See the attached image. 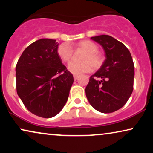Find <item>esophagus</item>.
<instances>
[{
    "instance_id": "34e87169",
    "label": "esophagus",
    "mask_w": 153,
    "mask_h": 153,
    "mask_svg": "<svg viewBox=\"0 0 153 153\" xmlns=\"http://www.w3.org/2000/svg\"><path fill=\"white\" fill-rule=\"evenodd\" d=\"M78 76H79L78 75H74V79L75 81H76L77 79H78Z\"/></svg>"
}]
</instances>
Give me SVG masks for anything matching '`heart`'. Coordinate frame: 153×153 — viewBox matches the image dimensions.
<instances>
[{
    "label": "heart",
    "mask_w": 153,
    "mask_h": 153,
    "mask_svg": "<svg viewBox=\"0 0 153 153\" xmlns=\"http://www.w3.org/2000/svg\"><path fill=\"white\" fill-rule=\"evenodd\" d=\"M79 47L86 52L81 58L82 62H70L68 70L74 74L88 72L92 68L93 70L99 69L103 63V58L97 52L98 47L93 42L84 40L79 44ZM73 50L66 44L60 45L58 49V54L65 62L70 61L72 56Z\"/></svg>",
    "instance_id": "obj_1"
}]
</instances>
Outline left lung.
<instances>
[{"instance_id": "obj_1", "label": "left lung", "mask_w": 153, "mask_h": 153, "mask_svg": "<svg viewBox=\"0 0 153 153\" xmlns=\"http://www.w3.org/2000/svg\"><path fill=\"white\" fill-rule=\"evenodd\" d=\"M103 47L106 59L90 77L85 88L89 103L98 111L108 114L122 108L133 91L134 65L128 49L111 36L92 37ZM100 78L101 80L96 79Z\"/></svg>"}]
</instances>
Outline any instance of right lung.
<instances>
[{
  "instance_id": "right-lung-1",
  "label": "right lung",
  "mask_w": 153,
  "mask_h": 153,
  "mask_svg": "<svg viewBox=\"0 0 153 153\" xmlns=\"http://www.w3.org/2000/svg\"><path fill=\"white\" fill-rule=\"evenodd\" d=\"M56 39H40L24 50L16 66V92L29 111L55 116L65 105L74 78L62 63Z\"/></svg>"
}]
</instances>
